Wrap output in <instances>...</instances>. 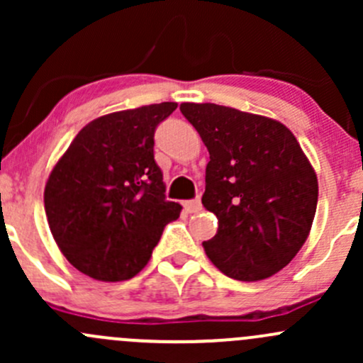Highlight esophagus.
Wrapping results in <instances>:
<instances>
[{
  "instance_id": "esophagus-1",
  "label": "esophagus",
  "mask_w": 363,
  "mask_h": 363,
  "mask_svg": "<svg viewBox=\"0 0 363 363\" xmlns=\"http://www.w3.org/2000/svg\"><path fill=\"white\" fill-rule=\"evenodd\" d=\"M185 209L189 213H199L202 209L201 199H194V201H186L185 202Z\"/></svg>"
}]
</instances>
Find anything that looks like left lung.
I'll list each match as a JSON object with an SVG mask.
<instances>
[{
	"label": "left lung",
	"instance_id": "8db88e82",
	"mask_svg": "<svg viewBox=\"0 0 363 363\" xmlns=\"http://www.w3.org/2000/svg\"><path fill=\"white\" fill-rule=\"evenodd\" d=\"M208 147L202 204L218 232L202 242L230 279L256 282L282 270L306 242L318 182L296 136L279 121L216 104L180 105Z\"/></svg>",
	"mask_w": 363,
	"mask_h": 363
}]
</instances>
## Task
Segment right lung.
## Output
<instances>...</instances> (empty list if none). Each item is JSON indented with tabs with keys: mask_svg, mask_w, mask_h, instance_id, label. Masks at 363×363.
Masks as SVG:
<instances>
[{
	"mask_svg": "<svg viewBox=\"0 0 363 363\" xmlns=\"http://www.w3.org/2000/svg\"><path fill=\"white\" fill-rule=\"evenodd\" d=\"M178 104L112 112L88 123L58 159L45 211L62 255L81 274L121 282L149 263L182 206L166 201L154 131Z\"/></svg>",
	"mask_w": 363,
	"mask_h": 363,
	"instance_id": "add662e5",
	"label": "right lung"
}]
</instances>
